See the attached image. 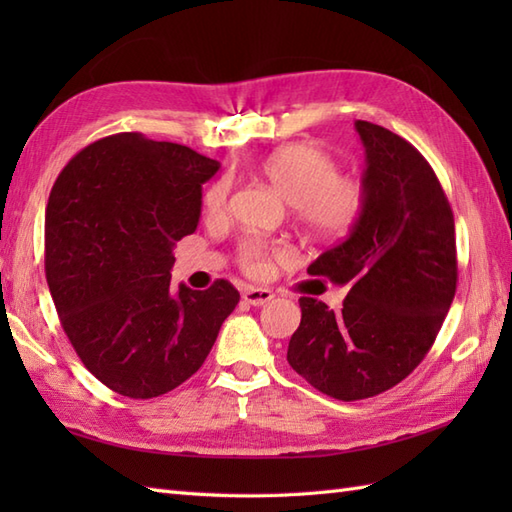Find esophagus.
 I'll list each match as a JSON object with an SVG mask.
<instances>
[{
	"label": "esophagus",
	"instance_id": "obj_1",
	"mask_svg": "<svg viewBox=\"0 0 512 512\" xmlns=\"http://www.w3.org/2000/svg\"><path fill=\"white\" fill-rule=\"evenodd\" d=\"M242 297L248 306L259 308V306H266L268 301H273L275 295H273V290H268V288H246Z\"/></svg>",
	"mask_w": 512,
	"mask_h": 512
}]
</instances>
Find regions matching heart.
<instances>
[{"label":"heart","mask_w":512,"mask_h":512,"mask_svg":"<svg viewBox=\"0 0 512 512\" xmlns=\"http://www.w3.org/2000/svg\"><path fill=\"white\" fill-rule=\"evenodd\" d=\"M259 173L284 198L297 222L317 239H336L352 231L365 209V184L354 176H341L328 151L312 143L277 147L259 160ZM228 180H217L204 191L202 211L220 217L226 211ZM286 248L262 239H244L237 262L250 277H266L275 257H286Z\"/></svg>","instance_id":"b5f03b06"}]
</instances>
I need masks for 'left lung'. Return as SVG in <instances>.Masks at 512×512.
I'll return each instance as SVG.
<instances>
[{"mask_svg":"<svg viewBox=\"0 0 512 512\" xmlns=\"http://www.w3.org/2000/svg\"><path fill=\"white\" fill-rule=\"evenodd\" d=\"M365 147V209L308 273L347 284L341 310L301 297L288 363L339 400L398 385L431 350L458 284L453 211L420 151L389 129L356 121Z\"/></svg>","mask_w":512,"mask_h":512,"instance_id":"obj_1","label":"left lung"}]
</instances>
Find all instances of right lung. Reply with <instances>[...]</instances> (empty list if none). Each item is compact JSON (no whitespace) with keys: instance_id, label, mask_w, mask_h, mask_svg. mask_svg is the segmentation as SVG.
<instances>
[{"instance_id":"add662e5","label":"right lung","mask_w":512,"mask_h":512,"mask_svg":"<svg viewBox=\"0 0 512 512\" xmlns=\"http://www.w3.org/2000/svg\"><path fill=\"white\" fill-rule=\"evenodd\" d=\"M220 162L123 132L59 173L46 206V279L83 365L127 398L191 378L239 301L226 279L171 290L173 246L200 222L202 184Z\"/></svg>"}]
</instances>
